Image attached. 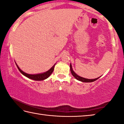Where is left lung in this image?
Instances as JSON below:
<instances>
[{
  "label": "left lung",
  "mask_w": 124,
  "mask_h": 124,
  "mask_svg": "<svg viewBox=\"0 0 124 124\" xmlns=\"http://www.w3.org/2000/svg\"><path fill=\"white\" fill-rule=\"evenodd\" d=\"M70 72H71V73L72 74V76L74 77V78H76V79H77L78 80H79L80 82H85V83H89V82H93L94 81H95V80H97L98 78H99L101 77H98L97 78H95V79H87V78H83V77H80L79 76H78L77 74L75 72L73 71V70L72 69V64L71 63L70 64Z\"/></svg>",
  "instance_id": "obj_1"
}]
</instances>
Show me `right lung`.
I'll return each instance as SVG.
<instances>
[{
	"label": "right lung",
	"mask_w": 124,
	"mask_h": 124,
	"mask_svg": "<svg viewBox=\"0 0 124 124\" xmlns=\"http://www.w3.org/2000/svg\"><path fill=\"white\" fill-rule=\"evenodd\" d=\"M15 63H16V65L17 66V68H18V70H19V71L20 72V73H21V74H23V76L26 77H27L28 78H30V79L34 80H43L47 79V78H48L50 76L51 74L52 73V72L54 70V66L56 65V63H55L48 70L45 72L42 73L31 74L26 73L23 71V70L19 67V66H17V64H16V62H15Z\"/></svg>",
	"instance_id": "add662e5"
}]
</instances>
